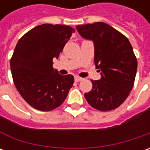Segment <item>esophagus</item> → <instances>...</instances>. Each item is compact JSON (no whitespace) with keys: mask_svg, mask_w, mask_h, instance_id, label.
<instances>
[{"mask_svg":"<svg viewBox=\"0 0 150 150\" xmlns=\"http://www.w3.org/2000/svg\"><path fill=\"white\" fill-rule=\"evenodd\" d=\"M83 78H80V77H78V76H76L75 78H74V80H75V82H80V81H82Z\"/></svg>","mask_w":150,"mask_h":150,"instance_id":"34e87169","label":"esophagus"}]
</instances>
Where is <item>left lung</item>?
Listing matches in <instances>:
<instances>
[{"mask_svg":"<svg viewBox=\"0 0 150 150\" xmlns=\"http://www.w3.org/2000/svg\"><path fill=\"white\" fill-rule=\"evenodd\" d=\"M77 31L94 45V62L99 80H91L92 90L84 97L93 108L109 111L120 106L134 83L137 59L129 41L103 22L77 26Z\"/></svg>","mask_w":150,"mask_h":150,"instance_id":"left-lung-1","label":"left lung"}]
</instances>
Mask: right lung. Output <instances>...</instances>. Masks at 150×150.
I'll use <instances>...</instances> for the list:
<instances>
[{
	"label": "right lung",
	"instance_id": "obj_1",
	"mask_svg": "<svg viewBox=\"0 0 150 150\" xmlns=\"http://www.w3.org/2000/svg\"><path fill=\"white\" fill-rule=\"evenodd\" d=\"M74 29L66 25L42 24L21 38L11 59L17 91L26 103L41 111H51L66 99L72 87L71 74L61 75L52 67Z\"/></svg>",
	"mask_w": 150,
	"mask_h": 150
}]
</instances>
